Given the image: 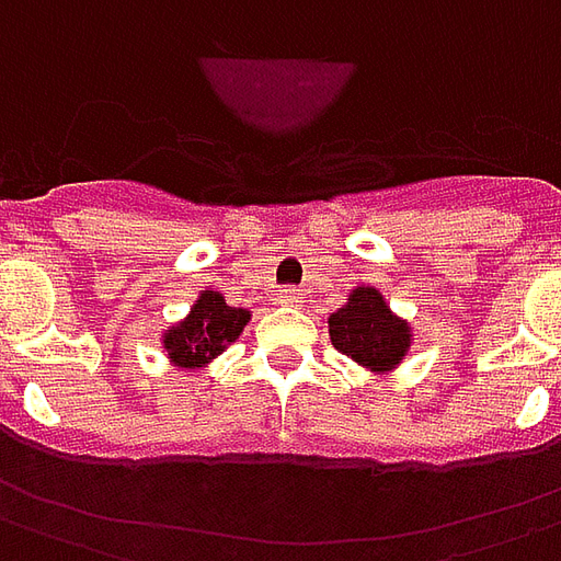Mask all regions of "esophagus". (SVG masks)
Returning a JSON list of instances; mask_svg holds the SVG:
<instances>
[{
    "label": "esophagus",
    "mask_w": 561,
    "mask_h": 561,
    "mask_svg": "<svg viewBox=\"0 0 561 561\" xmlns=\"http://www.w3.org/2000/svg\"><path fill=\"white\" fill-rule=\"evenodd\" d=\"M277 305H301L305 301V293L296 289V286H284V289H277L275 293Z\"/></svg>",
    "instance_id": "esophagus-1"
}]
</instances>
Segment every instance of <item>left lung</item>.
Instances as JSON below:
<instances>
[{
    "label": "left lung",
    "mask_w": 561,
    "mask_h": 561,
    "mask_svg": "<svg viewBox=\"0 0 561 561\" xmlns=\"http://www.w3.org/2000/svg\"><path fill=\"white\" fill-rule=\"evenodd\" d=\"M334 350L370 370H391L410 350V325L388 310L386 298L370 286H358L350 301L329 317Z\"/></svg>",
    "instance_id": "left-lung-1"
}]
</instances>
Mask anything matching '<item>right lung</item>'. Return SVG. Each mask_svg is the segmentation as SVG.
Returning <instances> with one entry per match:
<instances>
[{"mask_svg":"<svg viewBox=\"0 0 561 561\" xmlns=\"http://www.w3.org/2000/svg\"><path fill=\"white\" fill-rule=\"evenodd\" d=\"M251 320V310L230 308L220 293L206 289L185 322L163 334V350L179 367H203L227 350Z\"/></svg>","mask_w":561,"mask_h":561,"instance_id":"add662e5","label":"right lung"}]
</instances>
